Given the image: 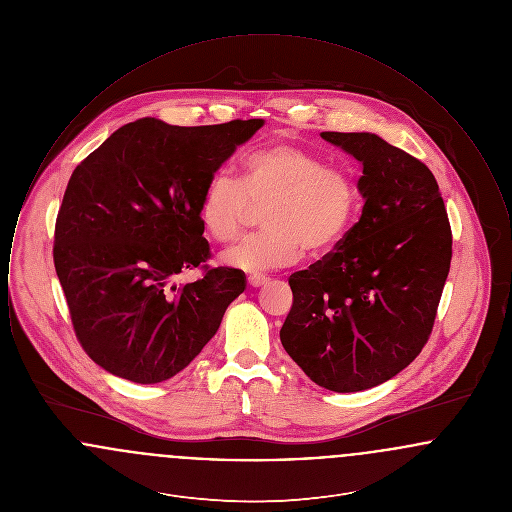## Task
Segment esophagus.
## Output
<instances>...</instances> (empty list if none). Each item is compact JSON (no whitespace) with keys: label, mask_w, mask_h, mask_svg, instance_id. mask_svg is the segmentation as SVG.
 <instances>
[{"label":"esophagus","mask_w":512,"mask_h":512,"mask_svg":"<svg viewBox=\"0 0 512 512\" xmlns=\"http://www.w3.org/2000/svg\"><path fill=\"white\" fill-rule=\"evenodd\" d=\"M247 282H249L251 288H259V286H263L267 282V276L261 274V272H253V274L247 276Z\"/></svg>","instance_id":"34e87169"}]
</instances>
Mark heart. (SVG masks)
<instances>
[{"instance_id": "obj_1", "label": "heart", "mask_w": 512, "mask_h": 512, "mask_svg": "<svg viewBox=\"0 0 512 512\" xmlns=\"http://www.w3.org/2000/svg\"><path fill=\"white\" fill-rule=\"evenodd\" d=\"M361 195L355 180L328 167L315 153L272 144L249 153L240 180L217 174L207 184L199 219L220 244L240 238L255 209L263 211V232L230 249L224 259L242 270L288 267L309 255L332 251L359 215Z\"/></svg>"}]
</instances>
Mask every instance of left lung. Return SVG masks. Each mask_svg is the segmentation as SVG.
Wrapping results in <instances>:
<instances>
[{"mask_svg": "<svg viewBox=\"0 0 512 512\" xmlns=\"http://www.w3.org/2000/svg\"><path fill=\"white\" fill-rule=\"evenodd\" d=\"M363 165L359 222L307 270L293 272L280 341L320 388L388 382L432 334L451 265V226L432 171L370 132H322Z\"/></svg>", "mask_w": 512, "mask_h": 512, "instance_id": "left-lung-1", "label": "left lung"}]
</instances>
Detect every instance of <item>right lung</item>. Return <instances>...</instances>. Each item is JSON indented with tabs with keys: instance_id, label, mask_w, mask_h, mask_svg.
<instances>
[{
	"instance_id": "1",
	"label": "right lung",
	"mask_w": 512,
	"mask_h": 512,
	"mask_svg": "<svg viewBox=\"0 0 512 512\" xmlns=\"http://www.w3.org/2000/svg\"><path fill=\"white\" fill-rule=\"evenodd\" d=\"M263 119L211 126L128 122L76 169L55 222L53 263L74 334L103 370L169 380L194 361L245 290L238 268L172 278L209 257L201 197L222 163Z\"/></svg>"
}]
</instances>
